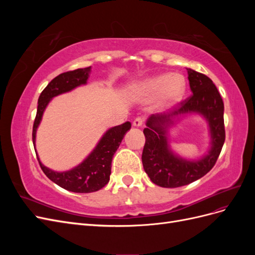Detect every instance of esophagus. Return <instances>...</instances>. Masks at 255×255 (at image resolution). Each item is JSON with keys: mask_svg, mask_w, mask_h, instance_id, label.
Masks as SVG:
<instances>
[{"mask_svg": "<svg viewBox=\"0 0 255 255\" xmlns=\"http://www.w3.org/2000/svg\"><path fill=\"white\" fill-rule=\"evenodd\" d=\"M143 125V118L141 117H137L134 121H133V126L136 128H139Z\"/></svg>", "mask_w": 255, "mask_h": 255, "instance_id": "34e87169", "label": "esophagus"}]
</instances>
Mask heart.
<instances>
[{
    "label": "heart",
    "mask_w": 255,
    "mask_h": 255,
    "mask_svg": "<svg viewBox=\"0 0 255 255\" xmlns=\"http://www.w3.org/2000/svg\"><path fill=\"white\" fill-rule=\"evenodd\" d=\"M185 91V81L181 75L158 74L145 80L136 88L140 97H159L161 105H168L180 100Z\"/></svg>",
    "instance_id": "1"
}]
</instances>
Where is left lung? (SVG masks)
<instances>
[{"label": "left lung", "mask_w": 255, "mask_h": 255, "mask_svg": "<svg viewBox=\"0 0 255 255\" xmlns=\"http://www.w3.org/2000/svg\"><path fill=\"white\" fill-rule=\"evenodd\" d=\"M187 73L192 95L170 113L151 115L143 129V169L150 180L160 187H181L205 175L215 166L226 139L225 106L217 87L205 74L188 68ZM190 112L201 114L207 119L212 138L209 153L198 161L175 156L167 144V128L175 118Z\"/></svg>", "instance_id": "1"}]
</instances>
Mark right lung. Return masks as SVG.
<instances>
[{"label":"right lung","mask_w":255,"mask_h":255,"mask_svg":"<svg viewBox=\"0 0 255 255\" xmlns=\"http://www.w3.org/2000/svg\"><path fill=\"white\" fill-rule=\"evenodd\" d=\"M90 71L91 67H87L64 72L57 75L55 79H53L48 84V86L42 90L39 99H38L37 114L33 126L34 148L36 143L37 128L40 125L43 112L49 102L54 97L65 94V92L70 91L75 87L86 84ZM129 128L130 122L128 121L121 126L114 127L106 130V133L103 135L94 151L79 166L74 167L69 171H53L43 166L39 157L37 156L38 161H39V165L44 174L52 182L64 189L72 192H81V194L98 191L109 183L113 156Z\"/></svg>","instance_id":"right-lung-1"}]
</instances>
